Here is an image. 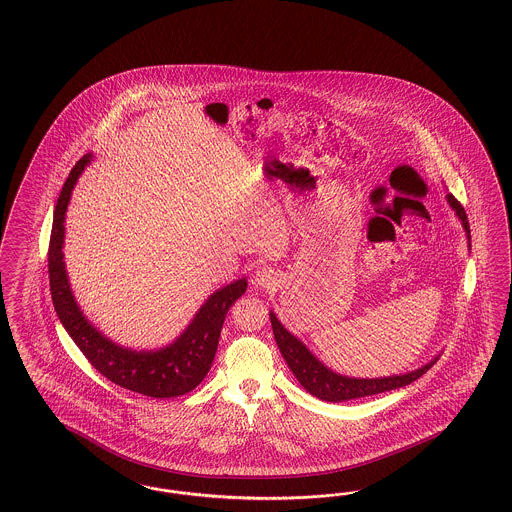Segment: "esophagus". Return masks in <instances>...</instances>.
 Here are the masks:
<instances>
[{"label": "esophagus", "instance_id": "esophagus-1", "mask_svg": "<svg viewBox=\"0 0 512 512\" xmlns=\"http://www.w3.org/2000/svg\"><path fill=\"white\" fill-rule=\"evenodd\" d=\"M253 281H255L257 287L272 289V287H276L277 285L276 272H274L272 268H268V266H261V268H257V272H255V276H253Z\"/></svg>", "mask_w": 512, "mask_h": 512}]
</instances>
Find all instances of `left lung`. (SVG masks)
<instances>
[{"label": "left lung", "mask_w": 512, "mask_h": 512, "mask_svg": "<svg viewBox=\"0 0 512 512\" xmlns=\"http://www.w3.org/2000/svg\"><path fill=\"white\" fill-rule=\"evenodd\" d=\"M445 199H447L449 207L455 210L456 218L462 221V227L468 236V248L471 249L470 223H468L466 210L453 195L447 194ZM270 322H272L277 348L287 361L292 374L296 376V380L302 384L305 391H309L320 401H352V399H361V397L378 395L384 391L408 386L417 378H421L438 361V356H436L434 360H430L429 363L421 365L419 369H414L410 373L391 374V376H380V378L343 376V374L333 373L330 367H326L322 361L317 360V356H313L311 350L277 320L274 311H270Z\"/></svg>", "instance_id": "1"}]
</instances>
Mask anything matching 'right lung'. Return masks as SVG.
Masks as SVG:
<instances>
[{
  "instance_id": "1",
  "label": "right lung",
  "mask_w": 512,
  "mask_h": 512,
  "mask_svg": "<svg viewBox=\"0 0 512 512\" xmlns=\"http://www.w3.org/2000/svg\"><path fill=\"white\" fill-rule=\"evenodd\" d=\"M93 162V152H87L72 167L69 179L57 199L54 225L48 249L50 291L57 317L70 339L82 350L98 373L104 374L117 386L125 387L154 399L179 397L201 384L210 371L218 350L221 326L229 307L248 289L246 277L221 287L208 296L199 307L192 322L179 337L158 350H132L117 345L87 320L70 289L69 274L63 261L65 244V216L70 195L83 169Z\"/></svg>"
}]
</instances>
